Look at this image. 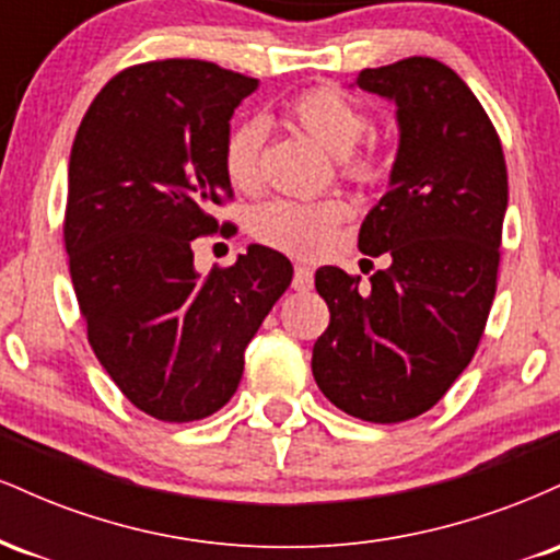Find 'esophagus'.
<instances>
[{
  "label": "esophagus",
  "mask_w": 560,
  "mask_h": 560,
  "mask_svg": "<svg viewBox=\"0 0 560 560\" xmlns=\"http://www.w3.org/2000/svg\"><path fill=\"white\" fill-rule=\"evenodd\" d=\"M292 287L298 289V292H307V289L313 287V271H311V268H307V266H298V268H294Z\"/></svg>",
  "instance_id": "1"
}]
</instances>
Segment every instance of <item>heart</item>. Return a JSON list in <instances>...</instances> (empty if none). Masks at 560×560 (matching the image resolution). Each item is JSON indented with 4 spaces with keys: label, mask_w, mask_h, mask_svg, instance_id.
Here are the masks:
<instances>
[{
    "label": "heart",
    "mask_w": 560,
    "mask_h": 560,
    "mask_svg": "<svg viewBox=\"0 0 560 560\" xmlns=\"http://www.w3.org/2000/svg\"><path fill=\"white\" fill-rule=\"evenodd\" d=\"M292 118L311 133L324 150L345 160V171L355 178L374 176L369 158H352L355 147L369 131V115L361 105L337 89H311L292 102ZM268 128L262 118H247L229 131L223 144V168L236 189H253L260 182V158ZM347 215V205L339 199L326 202H298L273 199L260 205L253 215V234L262 244L294 255H318L331 240L337 223Z\"/></svg>",
    "instance_id": "1"
}]
</instances>
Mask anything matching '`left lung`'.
Listing matches in <instances>:
<instances>
[{
  "label": "left lung",
  "mask_w": 560,
  "mask_h": 560,
  "mask_svg": "<svg viewBox=\"0 0 560 560\" xmlns=\"http://www.w3.org/2000/svg\"><path fill=\"white\" fill-rule=\"evenodd\" d=\"M355 86L395 102L387 191L358 234L361 253H389L392 266L365 289L318 268L331 318L311 365L339 410L397 423L427 413L471 363L498 281L508 173L485 107L440 60L369 68Z\"/></svg>",
  "instance_id": "1"
}]
</instances>
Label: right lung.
Instances as JSON below:
<instances>
[{
  "mask_svg": "<svg viewBox=\"0 0 560 560\" xmlns=\"http://www.w3.org/2000/svg\"><path fill=\"white\" fill-rule=\"evenodd\" d=\"M258 86L202 60L128 68L94 96L70 150L66 249L89 345L160 421L231 400L249 339L292 281V262L262 244L208 276L191 253L231 197L223 144Z\"/></svg>",
  "mask_w": 560,
  "mask_h": 560,
  "instance_id": "right-lung-1",
  "label": "right lung"
}]
</instances>
